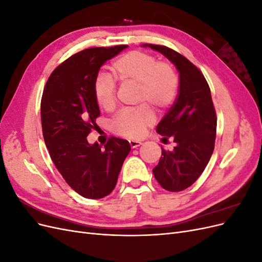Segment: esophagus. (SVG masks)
<instances>
[{"label": "esophagus", "mask_w": 262, "mask_h": 262, "mask_svg": "<svg viewBox=\"0 0 262 262\" xmlns=\"http://www.w3.org/2000/svg\"><path fill=\"white\" fill-rule=\"evenodd\" d=\"M129 144H130V146H131L132 148H136V147L140 146L142 143H141L140 141H133V140H130V141H129Z\"/></svg>", "instance_id": "esophagus-1"}]
</instances>
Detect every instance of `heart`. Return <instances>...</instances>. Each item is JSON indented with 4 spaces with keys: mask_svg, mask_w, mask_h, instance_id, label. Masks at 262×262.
Segmentation results:
<instances>
[{
    "mask_svg": "<svg viewBox=\"0 0 262 262\" xmlns=\"http://www.w3.org/2000/svg\"><path fill=\"white\" fill-rule=\"evenodd\" d=\"M110 70L122 85H137V100L156 109L166 110L175 101L179 80L169 62L158 61L155 55L143 51H130L113 62ZM94 96L100 108L110 112L117 104V87L112 76L98 74L94 81ZM155 122V115L147 105L123 109L112 121L116 134L140 139Z\"/></svg>",
    "mask_w": 262,
    "mask_h": 262,
    "instance_id": "obj_1",
    "label": "heart"
}]
</instances>
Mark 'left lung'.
Here are the masks:
<instances>
[{
	"mask_svg": "<svg viewBox=\"0 0 262 262\" xmlns=\"http://www.w3.org/2000/svg\"><path fill=\"white\" fill-rule=\"evenodd\" d=\"M163 53L179 72V93L169 112L157 124L163 139H173L172 150L162 148L153 169L165 190L178 192L200 177L212 156L216 136V114L209 84L201 71L179 52L160 45H145Z\"/></svg>",
	"mask_w": 262,
	"mask_h": 262,
	"instance_id": "1",
	"label": "left lung"
}]
</instances>
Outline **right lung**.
<instances>
[{
    "mask_svg": "<svg viewBox=\"0 0 262 262\" xmlns=\"http://www.w3.org/2000/svg\"><path fill=\"white\" fill-rule=\"evenodd\" d=\"M126 45L96 47L71 55L53 70L41 97L45 143L55 168L74 191L87 199H101L116 187L129 142L112 137L101 146L87 136L100 116L94 81L104 63Z\"/></svg>",
    "mask_w": 262,
    "mask_h": 262,
    "instance_id": "obj_1",
    "label": "right lung"
}]
</instances>
